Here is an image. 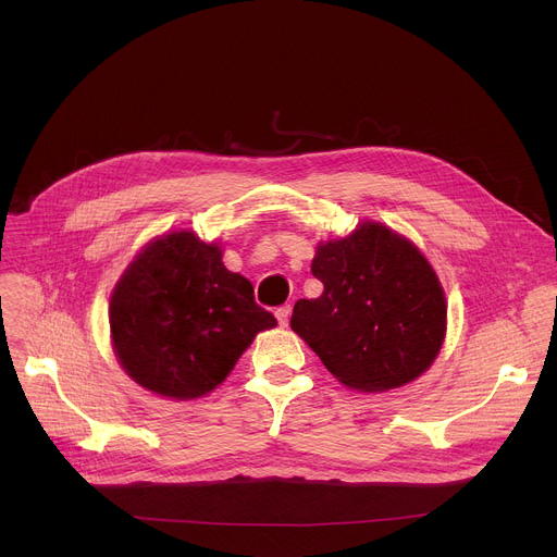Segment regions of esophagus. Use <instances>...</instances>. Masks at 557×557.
<instances>
[{
	"mask_svg": "<svg viewBox=\"0 0 557 557\" xmlns=\"http://www.w3.org/2000/svg\"><path fill=\"white\" fill-rule=\"evenodd\" d=\"M275 317H277L280 326H282V329H286V326H288V320H290V306H282V308H277V310H275Z\"/></svg>",
	"mask_w": 557,
	"mask_h": 557,
	"instance_id": "esophagus-1",
	"label": "esophagus"
}]
</instances>
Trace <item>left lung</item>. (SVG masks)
I'll return each mask as SVG.
<instances>
[{"instance_id": "1", "label": "left lung", "mask_w": 557, "mask_h": 557, "mask_svg": "<svg viewBox=\"0 0 557 557\" xmlns=\"http://www.w3.org/2000/svg\"><path fill=\"white\" fill-rule=\"evenodd\" d=\"M310 271L324 293L295 304L290 329L337 381L385 392L434 363L445 339V293L404 235L361 222L350 235L317 247Z\"/></svg>"}]
</instances>
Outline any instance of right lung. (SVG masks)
Masks as SVG:
<instances>
[{"mask_svg":"<svg viewBox=\"0 0 557 557\" xmlns=\"http://www.w3.org/2000/svg\"><path fill=\"white\" fill-rule=\"evenodd\" d=\"M277 320L253 286L194 231L156 237L121 275L110 331L123 370L143 387L189 401L218 387L258 333Z\"/></svg>","mask_w":557,"mask_h":557,"instance_id":"obj_1","label":"right lung"}]
</instances>
